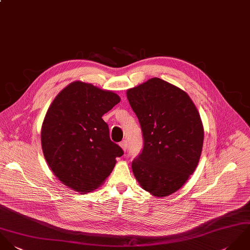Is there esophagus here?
I'll list each match as a JSON object with an SVG mask.
<instances>
[{
	"mask_svg": "<svg viewBox=\"0 0 250 250\" xmlns=\"http://www.w3.org/2000/svg\"><path fill=\"white\" fill-rule=\"evenodd\" d=\"M120 146L123 148V150H127V141L126 140H123L121 143H120Z\"/></svg>",
	"mask_w": 250,
	"mask_h": 250,
	"instance_id": "34e87169",
	"label": "esophagus"
}]
</instances>
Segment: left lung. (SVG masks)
I'll list each match as a JSON object with an SVG mask.
<instances>
[{"instance_id": "8db88e82", "label": "left lung", "mask_w": 250, "mask_h": 250, "mask_svg": "<svg viewBox=\"0 0 250 250\" xmlns=\"http://www.w3.org/2000/svg\"><path fill=\"white\" fill-rule=\"evenodd\" d=\"M143 135L131 163L141 187L157 197L179 190L198 165L204 129L199 113L183 90L151 78L126 93Z\"/></svg>"}]
</instances>
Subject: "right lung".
Wrapping results in <instances>:
<instances>
[{
    "instance_id": "1",
    "label": "right lung",
    "mask_w": 250,
    "mask_h": 250,
    "mask_svg": "<svg viewBox=\"0 0 250 250\" xmlns=\"http://www.w3.org/2000/svg\"><path fill=\"white\" fill-rule=\"evenodd\" d=\"M113 92L76 81L52 102L42 128L44 157L54 175L78 192H89L111 174L123 149L112 142L102 116L120 102Z\"/></svg>"
}]
</instances>
